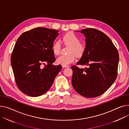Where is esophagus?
<instances>
[{
	"mask_svg": "<svg viewBox=\"0 0 129 129\" xmlns=\"http://www.w3.org/2000/svg\"><path fill=\"white\" fill-rule=\"evenodd\" d=\"M62 67L64 68H65V67L66 68V67H69V66H68V65L67 66H62Z\"/></svg>",
	"mask_w": 129,
	"mask_h": 129,
	"instance_id": "34e87169",
	"label": "esophagus"
}]
</instances>
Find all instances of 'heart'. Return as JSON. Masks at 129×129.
Listing matches in <instances>:
<instances>
[{
	"instance_id": "obj_1",
	"label": "heart",
	"mask_w": 129,
	"mask_h": 129,
	"mask_svg": "<svg viewBox=\"0 0 129 129\" xmlns=\"http://www.w3.org/2000/svg\"><path fill=\"white\" fill-rule=\"evenodd\" d=\"M63 41L65 44L71 46L69 50V53H71L59 56L56 59V63L62 66H67L75 61V55L77 57H81L83 55L85 47L83 44H80L79 38L74 33L70 32L66 34L63 37ZM61 49V45L60 42L59 41H55L52 46L53 53L55 55H58Z\"/></svg>"
}]
</instances>
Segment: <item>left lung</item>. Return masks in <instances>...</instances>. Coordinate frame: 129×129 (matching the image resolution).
Returning <instances> with one entry per match:
<instances>
[{"label":"left lung","instance_id":"1","mask_svg":"<svg viewBox=\"0 0 129 129\" xmlns=\"http://www.w3.org/2000/svg\"><path fill=\"white\" fill-rule=\"evenodd\" d=\"M81 33L85 37V50L76 64L88 67L72 66V82L75 91L81 95L95 98L103 94L115 81L119 53L110 39L102 31L85 28Z\"/></svg>","mask_w":129,"mask_h":129}]
</instances>
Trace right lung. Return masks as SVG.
<instances>
[{
	"mask_svg": "<svg viewBox=\"0 0 129 129\" xmlns=\"http://www.w3.org/2000/svg\"><path fill=\"white\" fill-rule=\"evenodd\" d=\"M58 32L38 27L23 33L17 40L11 63L17 87L28 96L45 93L62 70L61 65H52L55 58L52 46Z\"/></svg>",
	"mask_w": 129,
	"mask_h": 129,
	"instance_id": "1",
	"label": "right lung"
}]
</instances>
